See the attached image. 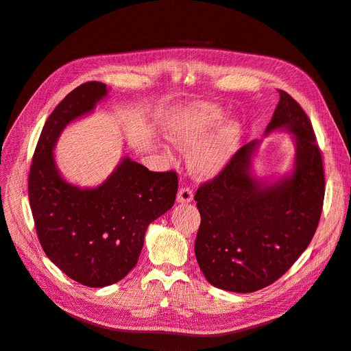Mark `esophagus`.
Here are the masks:
<instances>
[{"instance_id":"obj_1","label":"esophagus","mask_w":351,"mask_h":351,"mask_svg":"<svg viewBox=\"0 0 351 351\" xmlns=\"http://www.w3.org/2000/svg\"><path fill=\"white\" fill-rule=\"evenodd\" d=\"M178 204H189L193 200V192L189 188H180L176 196Z\"/></svg>"}]
</instances>
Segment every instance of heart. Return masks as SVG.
Segmentation results:
<instances>
[{"label": "heart", "mask_w": 351, "mask_h": 351, "mask_svg": "<svg viewBox=\"0 0 351 351\" xmlns=\"http://www.w3.org/2000/svg\"><path fill=\"white\" fill-rule=\"evenodd\" d=\"M225 118L222 109L212 104L196 102L173 115L166 123V136L191 154V168L199 178H215L233 159L242 142V125L228 121L208 135Z\"/></svg>", "instance_id": "heart-1"}]
</instances>
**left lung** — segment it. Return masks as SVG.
<instances>
[{
	"mask_svg": "<svg viewBox=\"0 0 351 351\" xmlns=\"http://www.w3.org/2000/svg\"><path fill=\"white\" fill-rule=\"evenodd\" d=\"M266 135L287 129L296 142L290 175L273 183L252 175L261 141L239 149L195 200L200 226L195 254L206 280L222 290H261L293 266L316 233L324 199V171L316 135L302 106L280 90Z\"/></svg>",
	"mask_w": 351,
	"mask_h": 351,
	"instance_id": "obj_1",
	"label": "left lung"
}]
</instances>
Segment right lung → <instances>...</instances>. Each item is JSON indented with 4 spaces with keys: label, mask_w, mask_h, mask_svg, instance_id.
Returning <instances> with one entry per match:
<instances>
[{
    "label": "right lung",
    "mask_w": 351,
    "mask_h": 351,
    "mask_svg": "<svg viewBox=\"0 0 351 351\" xmlns=\"http://www.w3.org/2000/svg\"><path fill=\"white\" fill-rule=\"evenodd\" d=\"M106 95V85L97 81L69 92L43 128L28 178L45 254L88 287L114 285L135 267L147 226L173 206L178 192L176 172H152L128 156L97 188H80L61 176L55 143L66 125L92 112Z\"/></svg>",
    "instance_id": "add662e5"
}]
</instances>
